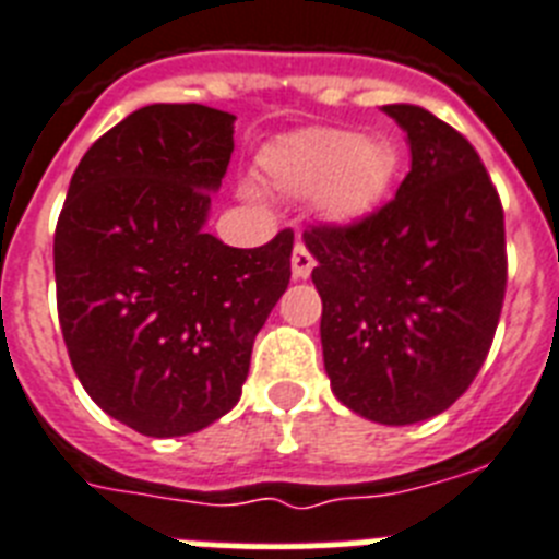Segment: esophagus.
I'll return each mask as SVG.
<instances>
[{
	"label": "esophagus",
	"mask_w": 559,
	"mask_h": 559,
	"mask_svg": "<svg viewBox=\"0 0 559 559\" xmlns=\"http://www.w3.org/2000/svg\"><path fill=\"white\" fill-rule=\"evenodd\" d=\"M316 270V255L309 252V247L304 241H295L293 250V275L295 278H309Z\"/></svg>",
	"instance_id": "esophagus-1"
}]
</instances>
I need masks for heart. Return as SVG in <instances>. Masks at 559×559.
<instances>
[{
  "instance_id": "obj_1",
  "label": "heart",
  "mask_w": 559,
  "mask_h": 559,
  "mask_svg": "<svg viewBox=\"0 0 559 559\" xmlns=\"http://www.w3.org/2000/svg\"><path fill=\"white\" fill-rule=\"evenodd\" d=\"M275 187L293 195H318L330 218L355 222L372 213L397 173V150L358 130H307L289 135L264 162Z\"/></svg>"
}]
</instances>
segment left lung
Instances as JSON below:
<instances>
[{
	"instance_id": "8db88e82",
	"label": "left lung",
	"mask_w": 559,
	"mask_h": 559,
	"mask_svg": "<svg viewBox=\"0 0 559 559\" xmlns=\"http://www.w3.org/2000/svg\"><path fill=\"white\" fill-rule=\"evenodd\" d=\"M409 135L395 199L304 233L323 301V367L352 412L389 426L440 415L472 386L506 298L503 204L477 150L415 105H386Z\"/></svg>"
}]
</instances>
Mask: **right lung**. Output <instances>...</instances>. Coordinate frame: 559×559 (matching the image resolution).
Returning <instances> with one entry per match:
<instances>
[{
    "mask_svg": "<svg viewBox=\"0 0 559 559\" xmlns=\"http://www.w3.org/2000/svg\"><path fill=\"white\" fill-rule=\"evenodd\" d=\"M233 121L204 105L130 112L84 153L56 222L73 372L147 438L192 435L236 406L258 330L293 275V229L252 250L204 233Z\"/></svg>",
    "mask_w": 559,
    "mask_h": 559,
    "instance_id": "obj_1",
    "label": "right lung"
}]
</instances>
